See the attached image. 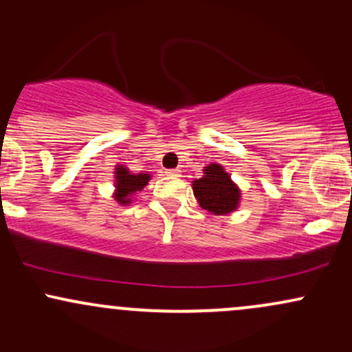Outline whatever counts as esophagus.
Wrapping results in <instances>:
<instances>
[{"label":"esophagus","instance_id":"34e87169","mask_svg":"<svg viewBox=\"0 0 352 352\" xmlns=\"http://www.w3.org/2000/svg\"><path fill=\"white\" fill-rule=\"evenodd\" d=\"M167 175L168 177H180V170H177V168H173V170H167Z\"/></svg>","mask_w":352,"mask_h":352}]
</instances>
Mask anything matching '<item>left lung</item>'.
<instances>
[{
    "label": "left lung",
    "instance_id": "left-lung-1",
    "mask_svg": "<svg viewBox=\"0 0 352 352\" xmlns=\"http://www.w3.org/2000/svg\"><path fill=\"white\" fill-rule=\"evenodd\" d=\"M193 195L204 210L213 215H227L240 207L241 190L223 165L212 162L204 167V177L192 182Z\"/></svg>",
    "mask_w": 352,
    "mask_h": 352
}]
</instances>
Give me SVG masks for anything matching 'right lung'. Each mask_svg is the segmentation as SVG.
I'll return each instance as SVG.
<instances>
[{
	"mask_svg": "<svg viewBox=\"0 0 352 352\" xmlns=\"http://www.w3.org/2000/svg\"><path fill=\"white\" fill-rule=\"evenodd\" d=\"M152 175L148 172L134 173L122 164H117L114 168V200L122 207H127L134 201V195L144 187H147Z\"/></svg>",
	"mask_w": 352,
	"mask_h": 352,
	"instance_id": "obj_1",
	"label": "right lung"
}]
</instances>
